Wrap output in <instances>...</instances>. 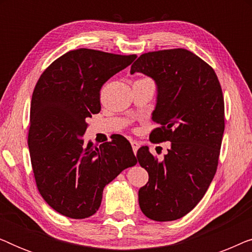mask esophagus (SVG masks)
<instances>
[{"label":"esophagus","mask_w":252,"mask_h":252,"mask_svg":"<svg viewBox=\"0 0 252 252\" xmlns=\"http://www.w3.org/2000/svg\"><path fill=\"white\" fill-rule=\"evenodd\" d=\"M130 144H132V148H133V151H134V154H136V151H137V149H139V147H140V144L136 142V141H130Z\"/></svg>","instance_id":"34e87169"}]
</instances>
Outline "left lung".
<instances>
[{"label":"left lung","instance_id":"left-lung-1","mask_svg":"<svg viewBox=\"0 0 252 252\" xmlns=\"http://www.w3.org/2000/svg\"><path fill=\"white\" fill-rule=\"evenodd\" d=\"M156 84V106L151 119L155 142L170 141L159 161L149 148L137 150V159L149 173L139 190L144 216L156 221L180 219L197 205L213 180L225 129V105L213 68L187 49L141 55L130 67Z\"/></svg>","mask_w":252,"mask_h":252}]
</instances>
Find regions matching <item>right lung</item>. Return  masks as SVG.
I'll use <instances>...</instances> for the list:
<instances>
[{
  "mask_svg": "<svg viewBox=\"0 0 252 252\" xmlns=\"http://www.w3.org/2000/svg\"><path fill=\"white\" fill-rule=\"evenodd\" d=\"M136 55L71 50L41 74L31 101L29 148L36 186L55 211L72 219L97 211L103 189L137 163L124 136L95 147L85 135L92 115L101 111L102 86Z\"/></svg>",
  "mask_w": 252,
  "mask_h": 252,
  "instance_id": "obj_1",
  "label": "right lung"
}]
</instances>
